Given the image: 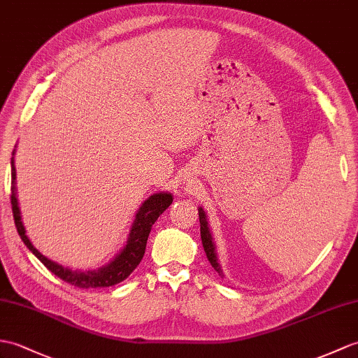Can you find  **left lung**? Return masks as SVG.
I'll return each mask as SVG.
<instances>
[{
  "instance_id": "1",
  "label": "left lung",
  "mask_w": 358,
  "mask_h": 358,
  "mask_svg": "<svg viewBox=\"0 0 358 358\" xmlns=\"http://www.w3.org/2000/svg\"><path fill=\"white\" fill-rule=\"evenodd\" d=\"M198 215H199V230H201V241H203V247H204V252L207 259H209L210 265L215 268V271L220 273V276H222V270L220 267V262H218V257H217V252H215V244H213V238L210 235V229H209V222H207L206 218V212L203 210V207H199L198 209Z\"/></svg>"
}]
</instances>
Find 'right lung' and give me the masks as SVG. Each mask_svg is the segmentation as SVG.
Wrapping results in <instances>:
<instances>
[{"mask_svg": "<svg viewBox=\"0 0 358 358\" xmlns=\"http://www.w3.org/2000/svg\"><path fill=\"white\" fill-rule=\"evenodd\" d=\"M15 154V151H13ZM12 154V155H13ZM16 171H15V162L12 157V195H10V203H12V212H13V220L16 230L22 239V243L27 245L29 250L35 255L38 259L43 262L45 267L52 271L55 276L62 279L64 282L79 288H105V287H113L119 282L127 279L129 274L137 268L140 261L143 259V255L146 250V243L149 231H151L154 222L157 218L168 209L172 204V195L168 192H160L154 194L149 196L146 201L141 204L138 209L134 224H132L129 236L127 241V245H124L123 250L114 257V259L105 265V267L93 270V271H80V270H70L62 265L50 261L48 257L41 255L30 239L26 235V229H24V224L21 221V210L18 206V198H16Z\"/></svg>", "mask_w": 358, "mask_h": 358, "instance_id": "add662e5", "label": "right lung"}]
</instances>
